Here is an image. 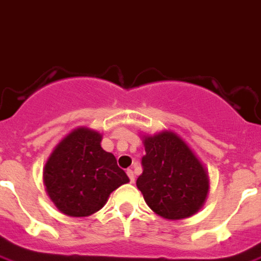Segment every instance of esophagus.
Returning <instances> with one entry per match:
<instances>
[{
	"label": "esophagus",
	"instance_id": "obj_1",
	"mask_svg": "<svg viewBox=\"0 0 261 261\" xmlns=\"http://www.w3.org/2000/svg\"><path fill=\"white\" fill-rule=\"evenodd\" d=\"M127 175H128V178H130V182L136 181V175H134V171H133V169H127Z\"/></svg>",
	"mask_w": 261,
	"mask_h": 261
}]
</instances>
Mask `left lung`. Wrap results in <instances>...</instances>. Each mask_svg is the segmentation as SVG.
Instances as JSON below:
<instances>
[{"instance_id":"left-lung-1","label":"left lung","mask_w":261,"mask_h":261,"mask_svg":"<svg viewBox=\"0 0 261 261\" xmlns=\"http://www.w3.org/2000/svg\"><path fill=\"white\" fill-rule=\"evenodd\" d=\"M143 174L137 187L156 215L165 219L188 218L206 199L209 181L199 160L172 131L145 137Z\"/></svg>"}]
</instances>
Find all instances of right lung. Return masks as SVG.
Segmentation results:
<instances>
[{"label": "right lung", "instance_id": "1", "mask_svg": "<svg viewBox=\"0 0 261 261\" xmlns=\"http://www.w3.org/2000/svg\"><path fill=\"white\" fill-rule=\"evenodd\" d=\"M97 131L77 128L65 137L45 165L49 198L67 216L82 218L105 206L114 189L130 181Z\"/></svg>", "mask_w": 261, "mask_h": 261}]
</instances>
